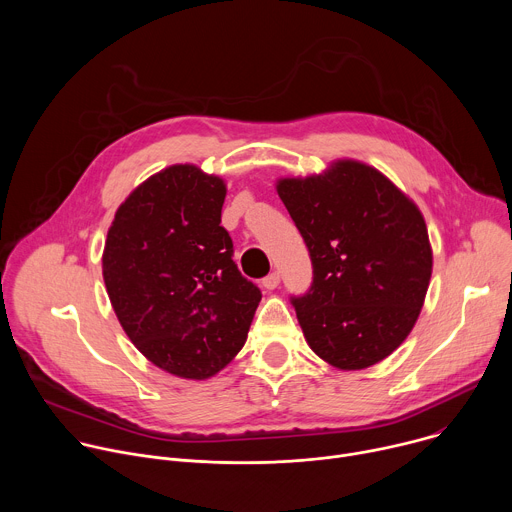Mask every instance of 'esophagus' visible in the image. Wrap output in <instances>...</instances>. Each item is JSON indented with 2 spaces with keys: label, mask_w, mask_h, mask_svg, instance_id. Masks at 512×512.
<instances>
[{
  "label": "esophagus",
  "mask_w": 512,
  "mask_h": 512,
  "mask_svg": "<svg viewBox=\"0 0 512 512\" xmlns=\"http://www.w3.org/2000/svg\"><path fill=\"white\" fill-rule=\"evenodd\" d=\"M277 285H279V273H277V271L269 273V275L263 279V287H265V289H269V291H271V289H275Z\"/></svg>",
  "instance_id": "obj_1"
}]
</instances>
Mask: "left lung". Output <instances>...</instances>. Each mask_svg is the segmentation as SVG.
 Instances as JSON below:
<instances>
[{"mask_svg":"<svg viewBox=\"0 0 512 512\" xmlns=\"http://www.w3.org/2000/svg\"><path fill=\"white\" fill-rule=\"evenodd\" d=\"M302 233L314 281L294 298L310 348L340 371L381 362L413 330L433 251L419 206L377 168L342 158L275 182Z\"/></svg>","mask_w":512,"mask_h":512,"instance_id":"1","label":"left lung"}]
</instances>
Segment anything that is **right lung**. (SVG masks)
I'll use <instances>...</instances> for the list:
<instances>
[{
  "label": "right lung",
  "instance_id": "right-lung-1",
  "mask_svg": "<svg viewBox=\"0 0 512 512\" xmlns=\"http://www.w3.org/2000/svg\"><path fill=\"white\" fill-rule=\"evenodd\" d=\"M225 196L221 176L168 166L131 190L105 239L103 279L121 328L145 358L180 379L223 371L261 302L221 227Z\"/></svg>",
  "mask_w": 512,
  "mask_h": 512
}]
</instances>
